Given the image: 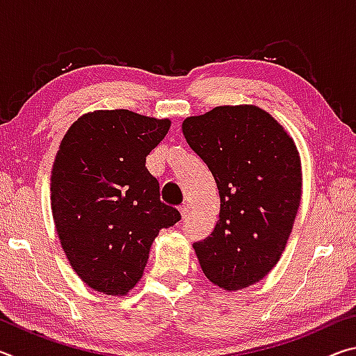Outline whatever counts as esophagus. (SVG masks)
Returning <instances> with one entry per match:
<instances>
[{
    "instance_id": "34e87169",
    "label": "esophagus",
    "mask_w": 356,
    "mask_h": 356,
    "mask_svg": "<svg viewBox=\"0 0 356 356\" xmlns=\"http://www.w3.org/2000/svg\"><path fill=\"white\" fill-rule=\"evenodd\" d=\"M179 210H180V215L185 218V216H188V213H190V204H184V206H180Z\"/></svg>"
}]
</instances>
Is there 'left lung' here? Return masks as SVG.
Wrapping results in <instances>:
<instances>
[{
	"instance_id": "obj_1",
	"label": "left lung",
	"mask_w": 356,
	"mask_h": 356,
	"mask_svg": "<svg viewBox=\"0 0 356 356\" xmlns=\"http://www.w3.org/2000/svg\"><path fill=\"white\" fill-rule=\"evenodd\" d=\"M182 131L220 191L213 232L193 243L202 272L225 291L256 284L280 261L298 212L297 146L272 114L254 105L216 106L186 118Z\"/></svg>"
}]
</instances>
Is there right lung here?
<instances>
[{
	"mask_svg": "<svg viewBox=\"0 0 356 356\" xmlns=\"http://www.w3.org/2000/svg\"><path fill=\"white\" fill-rule=\"evenodd\" d=\"M170 127V119L99 110L63 138L51 171L53 220L72 268L97 292L135 287L160 229L180 220L146 168Z\"/></svg>",
	"mask_w": 356,
	"mask_h": 356,
	"instance_id": "1",
	"label": "right lung"
}]
</instances>
